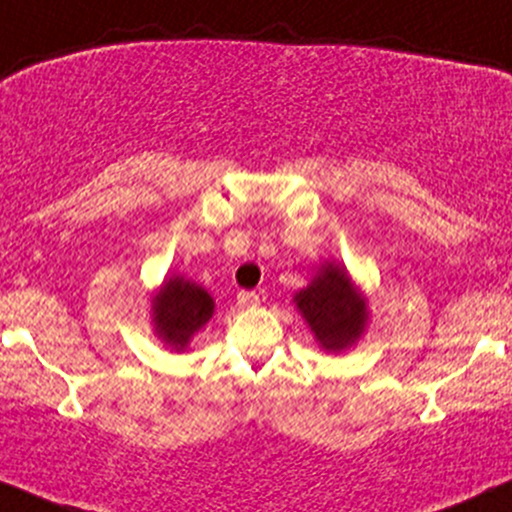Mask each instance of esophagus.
Listing matches in <instances>:
<instances>
[{"label": "esophagus", "mask_w": 512, "mask_h": 512, "mask_svg": "<svg viewBox=\"0 0 512 512\" xmlns=\"http://www.w3.org/2000/svg\"><path fill=\"white\" fill-rule=\"evenodd\" d=\"M237 302H239V307H256V304L261 302V297H258V292H254V290H239Z\"/></svg>", "instance_id": "esophagus-1"}]
</instances>
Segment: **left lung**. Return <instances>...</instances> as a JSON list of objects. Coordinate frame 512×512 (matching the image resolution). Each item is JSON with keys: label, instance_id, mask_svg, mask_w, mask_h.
I'll return each mask as SVG.
<instances>
[{"label": "left lung", "instance_id": "8db88e82", "mask_svg": "<svg viewBox=\"0 0 512 512\" xmlns=\"http://www.w3.org/2000/svg\"><path fill=\"white\" fill-rule=\"evenodd\" d=\"M302 317L326 350L348 348L363 333L365 300L341 266H326L312 285L295 295Z\"/></svg>", "mask_w": 512, "mask_h": 512}]
</instances>
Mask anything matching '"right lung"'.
<instances>
[{
	"mask_svg": "<svg viewBox=\"0 0 512 512\" xmlns=\"http://www.w3.org/2000/svg\"><path fill=\"white\" fill-rule=\"evenodd\" d=\"M154 324L169 346L183 350L188 338L212 317V297L203 287L171 278L154 297Z\"/></svg>",
	"mask_w": 512,
	"mask_h": 512,
	"instance_id": "obj_1",
	"label": "right lung"
}]
</instances>
